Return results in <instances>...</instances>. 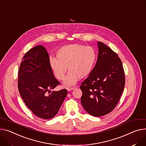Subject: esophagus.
I'll return each instance as SVG.
<instances>
[{
	"label": "esophagus",
	"mask_w": 146,
	"mask_h": 146,
	"mask_svg": "<svg viewBox=\"0 0 146 146\" xmlns=\"http://www.w3.org/2000/svg\"><path fill=\"white\" fill-rule=\"evenodd\" d=\"M66 89H67V90L68 91H72V90H74V87H67V88H66Z\"/></svg>",
	"instance_id": "1"
}]
</instances>
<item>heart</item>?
Wrapping results in <instances>:
<instances>
[{
  "mask_svg": "<svg viewBox=\"0 0 146 146\" xmlns=\"http://www.w3.org/2000/svg\"><path fill=\"white\" fill-rule=\"evenodd\" d=\"M56 58H50V68L55 77L62 80L69 72L63 84L66 86L75 84L78 78L88 77L93 70L97 60V53L91 46L74 44L64 45L56 53Z\"/></svg>",
  "mask_w": 146,
  "mask_h": 146,
  "instance_id": "obj_1",
  "label": "heart"
}]
</instances>
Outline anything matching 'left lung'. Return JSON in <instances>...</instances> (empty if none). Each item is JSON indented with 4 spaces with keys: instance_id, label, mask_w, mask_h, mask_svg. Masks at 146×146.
Here are the masks:
<instances>
[{
    "instance_id": "1",
    "label": "left lung",
    "mask_w": 146,
    "mask_h": 146,
    "mask_svg": "<svg viewBox=\"0 0 146 146\" xmlns=\"http://www.w3.org/2000/svg\"><path fill=\"white\" fill-rule=\"evenodd\" d=\"M98 59L95 67L82 83L81 102L91 115L102 116L116 106L123 91L125 78L121 60L110 47L97 42Z\"/></svg>"
}]
</instances>
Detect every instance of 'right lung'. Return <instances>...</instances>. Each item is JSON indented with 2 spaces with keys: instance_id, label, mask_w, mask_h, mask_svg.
<instances>
[{
  "instance_id": "add662e5",
  "label": "right lung",
  "mask_w": 146,
  "mask_h": 146,
  "mask_svg": "<svg viewBox=\"0 0 146 146\" xmlns=\"http://www.w3.org/2000/svg\"><path fill=\"white\" fill-rule=\"evenodd\" d=\"M59 84L43 46L37 45L26 53L19 70L18 88L25 104L36 116L49 119L56 115L68 94L66 89L51 92Z\"/></svg>"
}]
</instances>
